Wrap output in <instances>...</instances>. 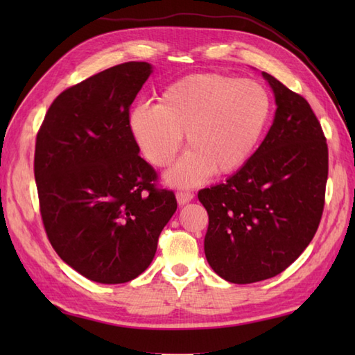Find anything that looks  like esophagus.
<instances>
[{
  "instance_id": "esophagus-1",
  "label": "esophagus",
  "mask_w": 355,
  "mask_h": 355,
  "mask_svg": "<svg viewBox=\"0 0 355 355\" xmlns=\"http://www.w3.org/2000/svg\"><path fill=\"white\" fill-rule=\"evenodd\" d=\"M193 200V193H191V192H184V191H180V192H177V201H178V205H187V202L189 201H192Z\"/></svg>"
}]
</instances>
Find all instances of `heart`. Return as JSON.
Here are the masks:
<instances>
[{"label": "heart", "instance_id": "heart-1", "mask_svg": "<svg viewBox=\"0 0 355 355\" xmlns=\"http://www.w3.org/2000/svg\"><path fill=\"white\" fill-rule=\"evenodd\" d=\"M271 99L266 87L221 73L189 74L164 89L160 103L137 105L130 131L150 164L166 168L186 132L191 150L166 175L173 186H195L210 173L227 175L247 163L266 131Z\"/></svg>", "mask_w": 355, "mask_h": 355}]
</instances>
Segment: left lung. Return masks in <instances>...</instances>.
<instances>
[{
  "mask_svg": "<svg viewBox=\"0 0 355 355\" xmlns=\"http://www.w3.org/2000/svg\"><path fill=\"white\" fill-rule=\"evenodd\" d=\"M276 112L266 139L225 183L198 192L209 227L205 253L232 284L270 279L291 266L318 232L328 146L310 103L262 71Z\"/></svg>",
  "mask_w": 355,
  "mask_h": 355,
  "instance_id": "left-lung-1",
  "label": "left lung"
}]
</instances>
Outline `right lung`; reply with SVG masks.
<instances>
[{
	"mask_svg": "<svg viewBox=\"0 0 355 355\" xmlns=\"http://www.w3.org/2000/svg\"><path fill=\"white\" fill-rule=\"evenodd\" d=\"M153 73L125 62L59 94L36 135L35 180L50 244L89 281L125 284L153 262L175 214L172 191L139 155L130 107Z\"/></svg>",
	"mask_w": 355,
	"mask_h": 355,
	"instance_id": "right-lung-1",
	"label": "right lung"
}]
</instances>
